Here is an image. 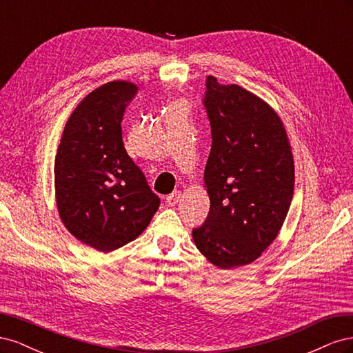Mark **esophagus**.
<instances>
[{
	"instance_id": "esophagus-1",
	"label": "esophagus",
	"mask_w": 353,
	"mask_h": 353,
	"mask_svg": "<svg viewBox=\"0 0 353 353\" xmlns=\"http://www.w3.org/2000/svg\"><path fill=\"white\" fill-rule=\"evenodd\" d=\"M181 199V191H174V193H170L168 197H166V203L169 206H175L176 203L179 201Z\"/></svg>"
}]
</instances>
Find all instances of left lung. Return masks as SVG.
Listing matches in <instances>:
<instances>
[{
    "mask_svg": "<svg viewBox=\"0 0 353 353\" xmlns=\"http://www.w3.org/2000/svg\"><path fill=\"white\" fill-rule=\"evenodd\" d=\"M203 105L212 132L210 209L193 240L209 262L230 270L258 259L279 236L293 199L294 162L279 114L254 94L208 77Z\"/></svg>",
    "mask_w": 353,
    "mask_h": 353,
    "instance_id": "8db88e82",
    "label": "left lung"
}]
</instances>
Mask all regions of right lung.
<instances>
[{"label":"right lung","instance_id":"1","mask_svg":"<svg viewBox=\"0 0 353 353\" xmlns=\"http://www.w3.org/2000/svg\"><path fill=\"white\" fill-rule=\"evenodd\" d=\"M138 88L112 81L85 97L66 122L54 162L60 219L81 243L112 252L150 223L160 199L122 140L126 105Z\"/></svg>","mask_w":353,"mask_h":353}]
</instances>
